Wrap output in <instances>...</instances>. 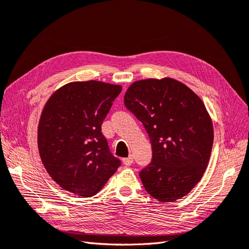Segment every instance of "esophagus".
<instances>
[{
  "mask_svg": "<svg viewBox=\"0 0 249 249\" xmlns=\"http://www.w3.org/2000/svg\"><path fill=\"white\" fill-rule=\"evenodd\" d=\"M124 161V164L125 165V166H130V165H132V163L134 162V158L133 156H130L127 158H124V159H123Z\"/></svg>",
  "mask_w": 249,
  "mask_h": 249,
  "instance_id": "1",
  "label": "esophagus"
}]
</instances>
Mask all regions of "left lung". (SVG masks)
Segmentation results:
<instances>
[{
	"label": "left lung",
	"instance_id": "8db88e82",
	"mask_svg": "<svg viewBox=\"0 0 249 249\" xmlns=\"http://www.w3.org/2000/svg\"><path fill=\"white\" fill-rule=\"evenodd\" d=\"M124 106L142 123L153 158L139 176L144 189L162 202L184 197L206 171L212 152V120L202 101L170 78L134 82Z\"/></svg>",
	"mask_w": 249,
	"mask_h": 249
}]
</instances>
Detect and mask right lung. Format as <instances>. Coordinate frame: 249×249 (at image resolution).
Here are the masks:
<instances>
[{
	"instance_id": "add662e5",
	"label": "right lung",
	"mask_w": 249,
	"mask_h": 249,
	"mask_svg": "<svg viewBox=\"0 0 249 249\" xmlns=\"http://www.w3.org/2000/svg\"><path fill=\"white\" fill-rule=\"evenodd\" d=\"M122 89L93 80L72 82L47 102L37 143L44 168L63 189L93 196L122 164L102 133L104 119Z\"/></svg>"
}]
</instances>
